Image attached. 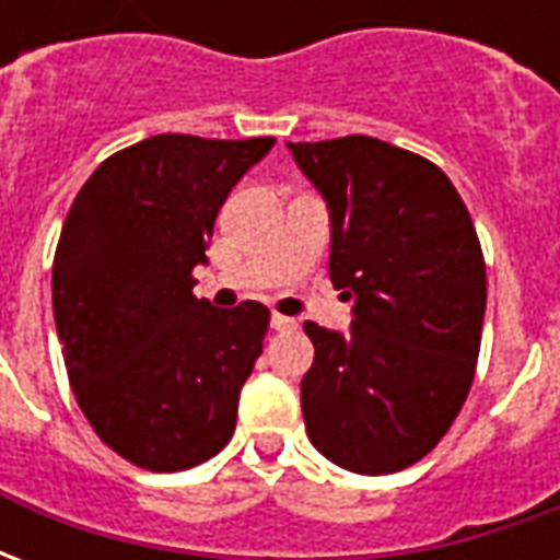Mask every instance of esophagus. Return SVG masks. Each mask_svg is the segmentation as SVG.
<instances>
[{"mask_svg": "<svg viewBox=\"0 0 560 560\" xmlns=\"http://www.w3.org/2000/svg\"><path fill=\"white\" fill-rule=\"evenodd\" d=\"M269 327L279 329V332H284V329H296V320H293V317L279 315V312H276V315L269 317Z\"/></svg>", "mask_w": 560, "mask_h": 560, "instance_id": "esophagus-1", "label": "esophagus"}]
</instances>
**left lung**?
<instances>
[{"mask_svg":"<svg viewBox=\"0 0 560 560\" xmlns=\"http://www.w3.org/2000/svg\"><path fill=\"white\" fill-rule=\"evenodd\" d=\"M329 209V279L351 332L305 320L308 441L353 474H396L453 425L474 384L486 264L441 167L365 135L288 143Z\"/></svg>","mask_w":560,"mask_h":560,"instance_id":"1","label":"left lung"}]
</instances>
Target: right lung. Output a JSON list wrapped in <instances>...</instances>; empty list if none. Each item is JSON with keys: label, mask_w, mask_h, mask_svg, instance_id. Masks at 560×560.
Wrapping results in <instances>:
<instances>
[{"label": "right lung", "mask_w": 560, "mask_h": 560, "mask_svg": "<svg viewBox=\"0 0 560 560\" xmlns=\"http://www.w3.org/2000/svg\"><path fill=\"white\" fill-rule=\"evenodd\" d=\"M276 140L155 135L98 164L54 257V317L80 411L147 470L195 468L236 429L267 305L197 300L212 224Z\"/></svg>", "instance_id": "add662e5"}]
</instances>
